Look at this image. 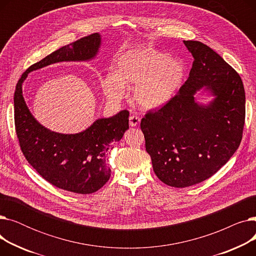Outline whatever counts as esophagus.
<instances>
[{
	"instance_id": "1",
	"label": "esophagus",
	"mask_w": 256,
	"mask_h": 256,
	"mask_svg": "<svg viewBox=\"0 0 256 256\" xmlns=\"http://www.w3.org/2000/svg\"><path fill=\"white\" fill-rule=\"evenodd\" d=\"M140 124V118L137 115L130 116V126H137Z\"/></svg>"
}]
</instances>
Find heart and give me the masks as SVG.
Returning <instances> with one entry per match:
<instances>
[{"mask_svg":"<svg viewBox=\"0 0 256 256\" xmlns=\"http://www.w3.org/2000/svg\"><path fill=\"white\" fill-rule=\"evenodd\" d=\"M115 72L102 80L106 96L113 100L124 98L126 87H134L132 94L141 106L152 109L169 102L186 76V64L182 59L144 46L126 50L117 57Z\"/></svg>","mask_w":256,"mask_h":256,"instance_id":"heart-1","label":"heart"}]
</instances>
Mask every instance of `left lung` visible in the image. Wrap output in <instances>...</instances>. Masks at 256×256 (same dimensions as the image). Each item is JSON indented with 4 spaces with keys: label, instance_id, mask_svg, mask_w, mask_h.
<instances>
[{
    "label": "left lung",
    "instance_id": "obj_1",
    "mask_svg": "<svg viewBox=\"0 0 256 256\" xmlns=\"http://www.w3.org/2000/svg\"><path fill=\"white\" fill-rule=\"evenodd\" d=\"M194 58L189 78L158 110L141 120L146 152L164 184L184 188L214 176L238 148L245 124V90L232 67L206 44L184 40ZM206 86L215 96L208 106L194 94Z\"/></svg>",
    "mask_w": 256,
    "mask_h": 256
}]
</instances>
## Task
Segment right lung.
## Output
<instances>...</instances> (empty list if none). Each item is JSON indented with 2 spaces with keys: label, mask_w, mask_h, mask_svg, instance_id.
<instances>
[{
  "label": "right lung",
  "mask_w": 256,
  "mask_h": 256,
  "mask_svg": "<svg viewBox=\"0 0 256 256\" xmlns=\"http://www.w3.org/2000/svg\"><path fill=\"white\" fill-rule=\"evenodd\" d=\"M100 46V35L94 33L52 52L22 74L14 92L16 130L24 158L46 182L76 194L96 192L109 180L111 169L106 165V154L128 128V111L98 119L84 132L65 135L48 130L33 117L22 85L29 72L50 64L93 59Z\"/></svg>",
  "instance_id": "add662e5"
}]
</instances>
